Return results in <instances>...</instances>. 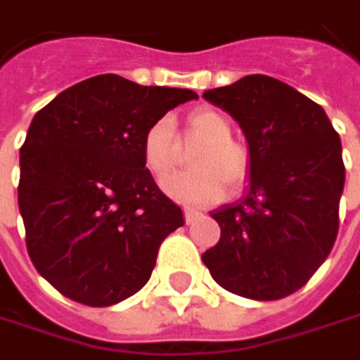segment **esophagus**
<instances>
[{
	"label": "esophagus",
	"mask_w": 360,
	"mask_h": 360,
	"mask_svg": "<svg viewBox=\"0 0 360 360\" xmlns=\"http://www.w3.org/2000/svg\"><path fill=\"white\" fill-rule=\"evenodd\" d=\"M202 219V212H198V210H185V223L187 225H193V223H198Z\"/></svg>",
	"instance_id": "esophagus-1"
}]
</instances>
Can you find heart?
Instances as JSON below:
<instances>
[{
  "label": "heart",
  "instance_id": "1",
  "mask_svg": "<svg viewBox=\"0 0 360 360\" xmlns=\"http://www.w3.org/2000/svg\"><path fill=\"white\" fill-rule=\"evenodd\" d=\"M231 118L214 108H200L187 118V137L200 143L189 165L193 171L171 175L162 181V189L185 206H210L225 198L227 185L238 189L250 173V154L244 143L233 137ZM146 169L156 177H165L177 162V137L171 116L154 120L141 141Z\"/></svg>",
  "mask_w": 360,
  "mask_h": 360
}]
</instances>
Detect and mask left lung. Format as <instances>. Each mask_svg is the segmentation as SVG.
<instances>
[{
	"instance_id": "left-lung-1",
	"label": "left lung",
	"mask_w": 360,
	"mask_h": 360,
	"mask_svg": "<svg viewBox=\"0 0 360 360\" xmlns=\"http://www.w3.org/2000/svg\"><path fill=\"white\" fill-rule=\"evenodd\" d=\"M202 98L233 116L250 154L246 193L212 210L221 240L202 260L231 294L290 296L323 264L338 236L346 177L340 135L319 104L266 75Z\"/></svg>"
}]
</instances>
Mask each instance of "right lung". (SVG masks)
I'll list each match as a JSON object with an SVG mask.
<instances>
[{
    "instance_id": "add662e5",
    "label": "right lung",
    "mask_w": 360,
    "mask_h": 360,
    "mask_svg": "<svg viewBox=\"0 0 360 360\" xmlns=\"http://www.w3.org/2000/svg\"><path fill=\"white\" fill-rule=\"evenodd\" d=\"M198 96L98 75L58 94L20 148L18 208L27 250L66 298L110 307L139 292L183 212L152 179L148 127Z\"/></svg>"
}]
</instances>
